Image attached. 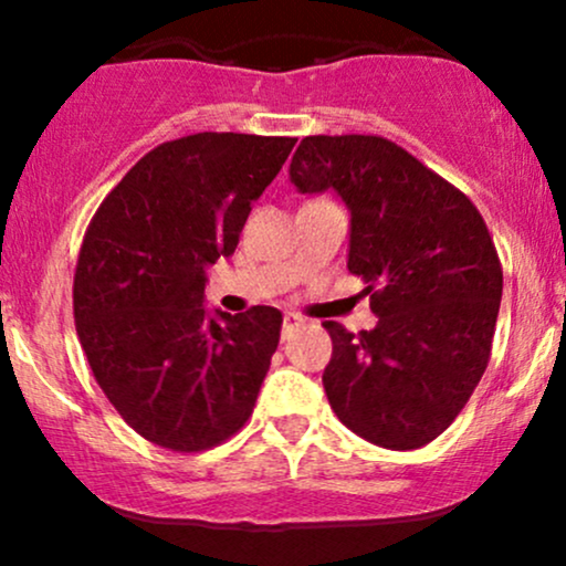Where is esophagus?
I'll list each match as a JSON object with an SVG mask.
<instances>
[{
	"label": "esophagus",
	"instance_id": "34e87169",
	"mask_svg": "<svg viewBox=\"0 0 566 566\" xmlns=\"http://www.w3.org/2000/svg\"><path fill=\"white\" fill-rule=\"evenodd\" d=\"M301 324H303V319H301V316H297V314H284V324H282V335H284V337H287V335L292 333V329H295V327H301Z\"/></svg>",
	"mask_w": 566,
	"mask_h": 566
}]
</instances>
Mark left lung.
<instances>
[{
    "label": "left lung",
    "mask_w": 566,
    "mask_h": 566,
    "mask_svg": "<svg viewBox=\"0 0 566 566\" xmlns=\"http://www.w3.org/2000/svg\"><path fill=\"white\" fill-rule=\"evenodd\" d=\"M290 180L346 205L348 271L378 316L359 335L324 322L329 407L356 437L418 450L450 428L490 361L503 295L490 231L465 193L378 135H308Z\"/></svg>",
    "instance_id": "left-lung-1"
}]
</instances>
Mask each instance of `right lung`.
<instances>
[{
	"label": "right lung",
	"instance_id": "1",
	"mask_svg": "<svg viewBox=\"0 0 566 566\" xmlns=\"http://www.w3.org/2000/svg\"><path fill=\"white\" fill-rule=\"evenodd\" d=\"M295 138L197 133L148 151L103 199L74 276L76 335L129 428L175 452L210 450L255 407L282 314L205 308L207 269L231 258L252 201Z\"/></svg>",
	"mask_w": 566,
	"mask_h": 566
}]
</instances>
